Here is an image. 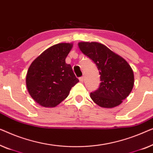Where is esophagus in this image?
<instances>
[{
    "mask_svg": "<svg viewBox=\"0 0 153 153\" xmlns=\"http://www.w3.org/2000/svg\"><path fill=\"white\" fill-rule=\"evenodd\" d=\"M79 82H83V81H84V77L82 76V77H79Z\"/></svg>",
    "mask_w": 153,
    "mask_h": 153,
    "instance_id": "34e87169",
    "label": "esophagus"
}]
</instances>
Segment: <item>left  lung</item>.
I'll return each instance as SVG.
<instances>
[{"label":"left lung","instance_id":"8db88e82","mask_svg":"<svg viewBox=\"0 0 153 153\" xmlns=\"http://www.w3.org/2000/svg\"><path fill=\"white\" fill-rule=\"evenodd\" d=\"M80 51L96 64L100 83L90 97L99 106L111 108L119 105L132 91L134 74L123 58L98 42H80Z\"/></svg>","mask_w":153,"mask_h":153}]
</instances>
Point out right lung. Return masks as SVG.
I'll use <instances>...</instances> for the list:
<instances>
[{"label": "right lung", "instance_id": "right-lung-1", "mask_svg": "<svg viewBox=\"0 0 153 153\" xmlns=\"http://www.w3.org/2000/svg\"><path fill=\"white\" fill-rule=\"evenodd\" d=\"M72 44L61 43L44 51L27 71V89L31 97L45 107H54L67 97L79 82L65 59Z\"/></svg>", "mask_w": 153, "mask_h": 153}]
</instances>
